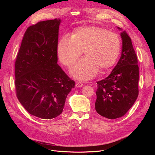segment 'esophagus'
Instances as JSON below:
<instances>
[{"mask_svg": "<svg viewBox=\"0 0 155 155\" xmlns=\"http://www.w3.org/2000/svg\"><path fill=\"white\" fill-rule=\"evenodd\" d=\"M83 86V84L81 82H76V87H77V88L81 87Z\"/></svg>", "mask_w": 155, "mask_h": 155, "instance_id": "esophagus-1", "label": "esophagus"}]
</instances>
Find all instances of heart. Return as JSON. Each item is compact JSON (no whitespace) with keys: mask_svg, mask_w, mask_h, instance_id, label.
I'll list each match as a JSON object with an SVG mask.
<instances>
[{"mask_svg":"<svg viewBox=\"0 0 155 155\" xmlns=\"http://www.w3.org/2000/svg\"><path fill=\"white\" fill-rule=\"evenodd\" d=\"M121 49L120 37L97 26L79 27L70 37L63 36L57 45L59 61L67 67H72L82 55L81 59L70 70L72 76L79 80L87 81L101 71L110 68L118 61Z\"/></svg>","mask_w":155,"mask_h":155,"instance_id":"b5f03b06","label":"heart"}]
</instances>
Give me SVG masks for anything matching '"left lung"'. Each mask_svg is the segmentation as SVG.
I'll return each instance as SVG.
<instances>
[{
	"instance_id": "obj_1",
	"label": "left lung",
	"mask_w": 155,
	"mask_h": 155,
	"mask_svg": "<svg viewBox=\"0 0 155 155\" xmlns=\"http://www.w3.org/2000/svg\"><path fill=\"white\" fill-rule=\"evenodd\" d=\"M121 37L122 50L118 63L109 76L97 82L96 110L108 119L124 116L134 104L139 92L137 56L125 31L121 32Z\"/></svg>"
}]
</instances>
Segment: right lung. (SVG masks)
<instances>
[{"label":"right lung","instance_id":"add662e5","mask_svg":"<svg viewBox=\"0 0 155 155\" xmlns=\"http://www.w3.org/2000/svg\"><path fill=\"white\" fill-rule=\"evenodd\" d=\"M61 21H41L28 28L15 63L18 100L30 114L41 119H53L61 114L75 86L58 64Z\"/></svg>","mask_w":155,"mask_h":155}]
</instances>
